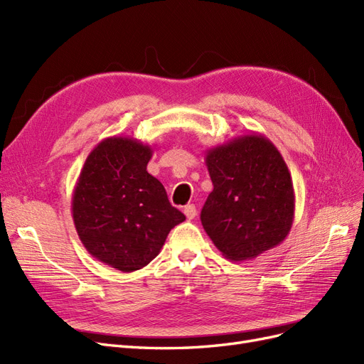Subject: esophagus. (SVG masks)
I'll use <instances>...</instances> for the list:
<instances>
[{
    "instance_id": "34e87169",
    "label": "esophagus",
    "mask_w": 364,
    "mask_h": 364,
    "mask_svg": "<svg viewBox=\"0 0 364 364\" xmlns=\"http://www.w3.org/2000/svg\"><path fill=\"white\" fill-rule=\"evenodd\" d=\"M183 214L186 215V218H188V220H193L196 217V214H197V209H196V206L193 203L191 205H186L183 208Z\"/></svg>"
}]
</instances>
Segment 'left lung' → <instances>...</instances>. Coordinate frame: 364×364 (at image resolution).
<instances>
[{"instance_id":"left-lung-1","label":"left lung","mask_w":364,"mask_h":364,"mask_svg":"<svg viewBox=\"0 0 364 364\" xmlns=\"http://www.w3.org/2000/svg\"><path fill=\"white\" fill-rule=\"evenodd\" d=\"M205 162L214 188L200 220L222 255L247 261L281 245L294 220V190L273 142L241 135L206 150Z\"/></svg>"}]
</instances>
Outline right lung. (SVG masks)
I'll return each mask as SVG.
<instances>
[{
	"mask_svg": "<svg viewBox=\"0 0 364 364\" xmlns=\"http://www.w3.org/2000/svg\"><path fill=\"white\" fill-rule=\"evenodd\" d=\"M151 155V146L135 138H106L87 155L73 191V220L85 249L121 272L146 267L185 220L147 171Z\"/></svg>",
	"mask_w": 364,
	"mask_h": 364,
	"instance_id": "obj_1",
	"label": "right lung"
}]
</instances>
